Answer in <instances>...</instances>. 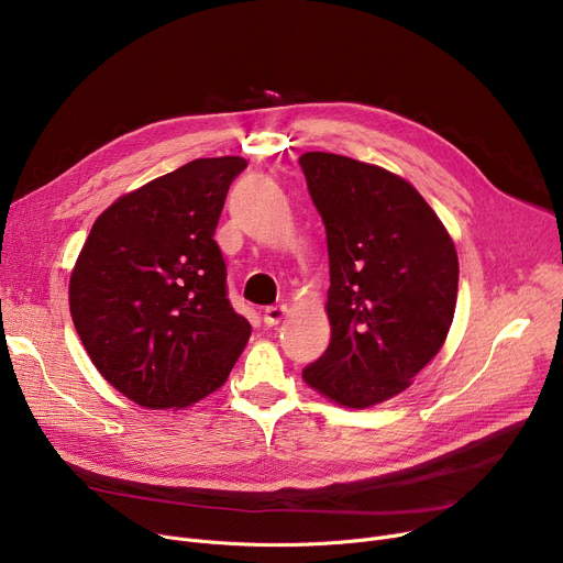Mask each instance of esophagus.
Masks as SVG:
<instances>
[{"label": "esophagus", "mask_w": 563, "mask_h": 563, "mask_svg": "<svg viewBox=\"0 0 563 563\" xmlns=\"http://www.w3.org/2000/svg\"><path fill=\"white\" fill-rule=\"evenodd\" d=\"M286 316H288V307H286V305L266 307V309H264V322H266V327H277Z\"/></svg>", "instance_id": "obj_1"}]
</instances>
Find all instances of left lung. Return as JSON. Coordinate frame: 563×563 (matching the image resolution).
Wrapping results in <instances>:
<instances>
[{"instance_id": "obj_1", "label": "left lung", "mask_w": 563, "mask_h": 563, "mask_svg": "<svg viewBox=\"0 0 563 563\" xmlns=\"http://www.w3.org/2000/svg\"><path fill=\"white\" fill-rule=\"evenodd\" d=\"M329 250L331 342L301 376L369 408L404 393L446 340L457 254L438 213L395 173L333 153L299 157Z\"/></svg>"}]
</instances>
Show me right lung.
<instances>
[{
    "instance_id": "1",
    "label": "right lung",
    "mask_w": 563,
    "mask_h": 563,
    "mask_svg": "<svg viewBox=\"0 0 563 563\" xmlns=\"http://www.w3.org/2000/svg\"><path fill=\"white\" fill-rule=\"evenodd\" d=\"M245 166L243 157H200L121 196L78 254L76 333L101 376L144 408H185L219 390L250 338L213 241Z\"/></svg>"
}]
</instances>
